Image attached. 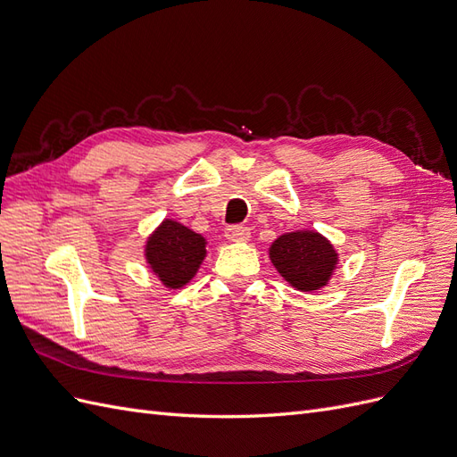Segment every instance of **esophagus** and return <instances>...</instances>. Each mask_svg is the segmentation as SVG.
I'll list each match as a JSON object with an SVG mask.
<instances>
[{
    "label": "esophagus",
    "instance_id": "1",
    "mask_svg": "<svg viewBox=\"0 0 457 457\" xmlns=\"http://www.w3.org/2000/svg\"><path fill=\"white\" fill-rule=\"evenodd\" d=\"M250 234H252L250 228L242 227V225H232L225 230V237L230 242H247V240H250Z\"/></svg>",
    "mask_w": 457,
    "mask_h": 457
}]
</instances>
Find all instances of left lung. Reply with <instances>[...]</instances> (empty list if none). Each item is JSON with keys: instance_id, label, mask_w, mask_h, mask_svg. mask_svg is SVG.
<instances>
[{"instance_id": "obj_1", "label": "left lung", "mask_w": 457, "mask_h": 457, "mask_svg": "<svg viewBox=\"0 0 457 457\" xmlns=\"http://www.w3.org/2000/svg\"><path fill=\"white\" fill-rule=\"evenodd\" d=\"M272 265L299 292H316L328 284L337 265V252L322 234L297 230L282 234L269 250Z\"/></svg>"}]
</instances>
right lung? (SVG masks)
I'll list each match as a JSON object with an SVG mask.
<instances>
[{"label":"right lung","instance_id":"obj_1","mask_svg":"<svg viewBox=\"0 0 457 457\" xmlns=\"http://www.w3.org/2000/svg\"><path fill=\"white\" fill-rule=\"evenodd\" d=\"M145 255L162 284L179 289L198 272L205 257V238L177 220L165 219L146 240Z\"/></svg>","mask_w":457,"mask_h":457}]
</instances>
